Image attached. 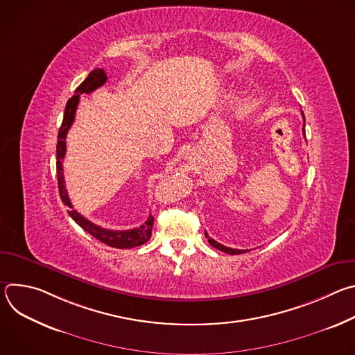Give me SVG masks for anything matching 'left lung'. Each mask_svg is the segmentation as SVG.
<instances>
[{"label":"left lung","instance_id":"1","mask_svg":"<svg viewBox=\"0 0 355 355\" xmlns=\"http://www.w3.org/2000/svg\"><path fill=\"white\" fill-rule=\"evenodd\" d=\"M302 116H303V119H305V115H303V112H302ZM303 136L306 137V135H305V125H303ZM205 236H207V239H208V241H209V244L212 245V247H215V248H218V250H220V251H223V252H226V254H232V256H234V254H241V252H245V250H237V248H230V247H226V245H223V244H220V243H218V241H215L212 237H209L208 236V233L205 232Z\"/></svg>","mask_w":355,"mask_h":355}]
</instances>
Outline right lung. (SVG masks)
Listing matches in <instances>:
<instances>
[{
	"mask_svg": "<svg viewBox=\"0 0 355 355\" xmlns=\"http://www.w3.org/2000/svg\"><path fill=\"white\" fill-rule=\"evenodd\" d=\"M105 83H107L105 71L103 69H95L76 88L74 95L67 101V105H66V110H64V116H63V122H62V126H60L59 135H58V147H56V168H58L59 193H60V198L63 200V204L70 208L69 209V215L71 216V219L80 227H83L87 233H89L92 237H95L101 243H104V244L111 245V247H115V248H133V247L141 245V244H144L146 241L150 240L151 229H153V222H155L153 216L150 215L147 218V220L141 226L130 229V230H110V229H104V227H101V226H96L92 222H89L87 218L80 215L73 208L71 200H70L67 189H66V184H64L63 159H64V155H66V137H67L69 129L71 128V125L74 122L76 110H77V105H78L80 95L81 94L92 92L94 89L99 88L101 85H104Z\"/></svg>",
	"mask_w": 355,
	"mask_h": 355,
	"instance_id": "add662e5",
	"label": "right lung"
}]
</instances>
